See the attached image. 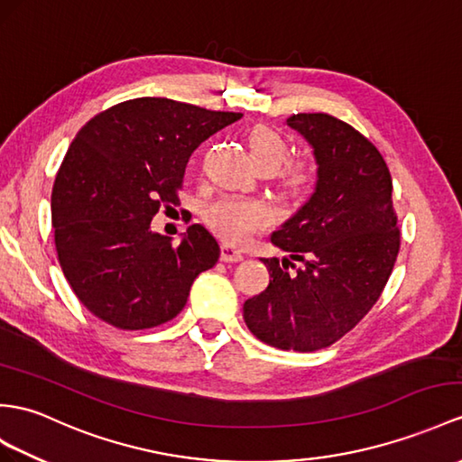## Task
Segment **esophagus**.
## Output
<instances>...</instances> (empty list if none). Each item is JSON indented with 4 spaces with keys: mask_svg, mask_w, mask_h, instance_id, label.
<instances>
[{
    "mask_svg": "<svg viewBox=\"0 0 462 462\" xmlns=\"http://www.w3.org/2000/svg\"><path fill=\"white\" fill-rule=\"evenodd\" d=\"M245 258L243 251H239L237 246H233L229 243H223L221 245V261L223 263H241Z\"/></svg>",
    "mask_w": 462,
    "mask_h": 462,
    "instance_id": "1",
    "label": "esophagus"
}]
</instances>
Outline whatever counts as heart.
Listing matches in <instances>:
<instances>
[{"mask_svg":"<svg viewBox=\"0 0 462 462\" xmlns=\"http://www.w3.org/2000/svg\"><path fill=\"white\" fill-rule=\"evenodd\" d=\"M246 144H249L251 159L258 171L274 172L290 156V146L282 134L264 125H258L249 133ZM313 178L316 174L308 162H294L282 172L286 188L296 194L306 192L313 184ZM206 221L223 239L243 243L253 233L268 227L273 221V211L258 201L219 199L206 209Z\"/></svg>","mask_w":462,"mask_h":462,"instance_id":"b5f03b06","label":"heart"}]
</instances>
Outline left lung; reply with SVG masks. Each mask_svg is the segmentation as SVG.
Here are the masks:
<instances>
[{"mask_svg":"<svg viewBox=\"0 0 462 462\" xmlns=\"http://www.w3.org/2000/svg\"><path fill=\"white\" fill-rule=\"evenodd\" d=\"M286 123L311 144L318 182L270 237L290 258H263L273 280L245 301L243 318L263 343L311 353L339 341L373 310L398 258L400 229L390 171L365 134L328 114Z\"/></svg>","mask_w":462,"mask_h":462,"instance_id":"obj_1","label":"left lung"}]
</instances>
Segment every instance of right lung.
I'll return each mask as SVG.
<instances>
[{
	"mask_svg": "<svg viewBox=\"0 0 462 462\" xmlns=\"http://www.w3.org/2000/svg\"><path fill=\"white\" fill-rule=\"evenodd\" d=\"M243 114L137 97L78 131L51 198L54 245L74 294L96 318L139 331L174 319L219 245L194 223L180 245L151 229L176 204L188 159Z\"/></svg>",
	"mask_w": 462,
	"mask_h": 462,
	"instance_id": "1",
	"label": "right lung"
}]
</instances>
